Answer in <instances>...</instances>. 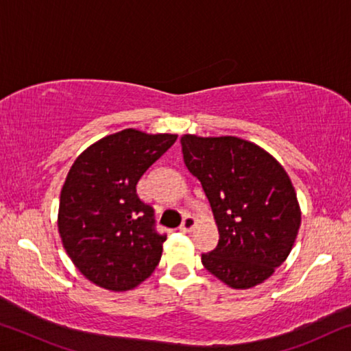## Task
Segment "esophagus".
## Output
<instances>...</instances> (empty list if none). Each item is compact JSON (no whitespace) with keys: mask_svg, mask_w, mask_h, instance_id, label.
Wrapping results in <instances>:
<instances>
[{"mask_svg":"<svg viewBox=\"0 0 351 351\" xmlns=\"http://www.w3.org/2000/svg\"><path fill=\"white\" fill-rule=\"evenodd\" d=\"M195 224H197V219L190 215V213H187V215L184 217V219H182V224H181L180 229L182 230V232H190V230L195 228Z\"/></svg>","mask_w":351,"mask_h":351,"instance_id":"34e87169","label":"esophagus"}]
</instances>
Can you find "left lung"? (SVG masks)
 Wrapping results in <instances>:
<instances>
[{"label":"left lung","instance_id":"left-lung-1","mask_svg":"<svg viewBox=\"0 0 351 351\" xmlns=\"http://www.w3.org/2000/svg\"><path fill=\"white\" fill-rule=\"evenodd\" d=\"M181 145L219 234L217 247L201 255L204 268L234 289L263 283L287 260L300 228L288 173L268 152L235 136L184 134Z\"/></svg>","mask_w":351,"mask_h":351}]
</instances>
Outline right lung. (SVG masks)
Here are the masks:
<instances>
[{
    "label": "right lung",
    "instance_id": "obj_1",
    "mask_svg": "<svg viewBox=\"0 0 351 351\" xmlns=\"http://www.w3.org/2000/svg\"><path fill=\"white\" fill-rule=\"evenodd\" d=\"M178 134L134 128L105 136L79 154L60 193L58 234L75 268L110 291H128L152 276L167 237L136 184Z\"/></svg>",
    "mask_w": 351,
    "mask_h": 351
}]
</instances>
